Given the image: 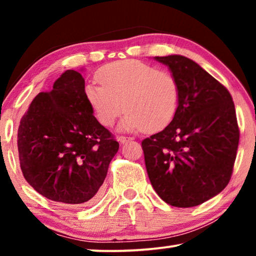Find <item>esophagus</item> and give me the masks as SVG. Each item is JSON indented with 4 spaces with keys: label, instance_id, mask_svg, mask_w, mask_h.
<instances>
[{
    "label": "esophagus",
    "instance_id": "esophagus-1",
    "mask_svg": "<svg viewBox=\"0 0 256 256\" xmlns=\"http://www.w3.org/2000/svg\"><path fill=\"white\" fill-rule=\"evenodd\" d=\"M118 142L121 143V144H124V143L128 142V141H132V138H127V136H118Z\"/></svg>",
    "mask_w": 256,
    "mask_h": 256
}]
</instances>
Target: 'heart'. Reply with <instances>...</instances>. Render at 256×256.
Instances as JSON below:
<instances>
[{"label": "heart", "instance_id": "b5f03b06", "mask_svg": "<svg viewBox=\"0 0 256 256\" xmlns=\"http://www.w3.org/2000/svg\"><path fill=\"white\" fill-rule=\"evenodd\" d=\"M100 85H88L86 100L96 120L110 127L127 112L120 128L158 132L172 121L180 100V86L172 73L140 60L114 62L96 73Z\"/></svg>", "mask_w": 256, "mask_h": 256}]
</instances>
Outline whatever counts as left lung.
Segmentation results:
<instances>
[{"label": "left lung", "mask_w": 256, "mask_h": 256, "mask_svg": "<svg viewBox=\"0 0 256 256\" xmlns=\"http://www.w3.org/2000/svg\"><path fill=\"white\" fill-rule=\"evenodd\" d=\"M177 79L180 100L172 121L143 140L150 183L176 208L200 205L228 184L239 144L236 108L227 88L184 56L155 57Z\"/></svg>", "instance_id": "8db88e82"}]
</instances>
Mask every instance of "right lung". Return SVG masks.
I'll return each mask as SVG.
<instances>
[{
    "label": "right lung",
    "mask_w": 256,
    "mask_h": 256,
    "mask_svg": "<svg viewBox=\"0 0 256 256\" xmlns=\"http://www.w3.org/2000/svg\"><path fill=\"white\" fill-rule=\"evenodd\" d=\"M17 146L26 180L64 204H90L118 150L85 96V80L68 70L50 92H40L20 118Z\"/></svg>",
    "instance_id": "right-lung-1"
}]
</instances>
